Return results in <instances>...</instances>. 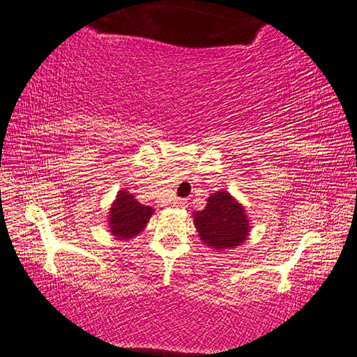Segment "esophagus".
Here are the masks:
<instances>
[{"instance_id":"obj_1","label":"esophagus","mask_w":357,"mask_h":357,"mask_svg":"<svg viewBox=\"0 0 357 357\" xmlns=\"http://www.w3.org/2000/svg\"><path fill=\"white\" fill-rule=\"evenodd\" d=\"M174 204L177 206V207H180V209H185V207L188 206V201H186V199H182V197H178V199H175Z\"/></svg>"}]
</instances>
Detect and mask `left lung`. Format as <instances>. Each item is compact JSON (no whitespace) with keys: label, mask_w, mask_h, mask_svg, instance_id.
<instances>
[{"label":"left lung","mask_w":357,"mask_h":357,"mask_svg":"<svg viewBox=\"0 0 357 357\" xmlns=\"http://www.w3.org/2000/svg\"><path fill=\"white\" fill-rule=\"evenodd\" d=\"M196 231L202 243L213 250H229L248 241L250 220L244 206L220 190L207 197L202 211L193 212Z\"/></svg>","instance_id":"1"}]
</instances>
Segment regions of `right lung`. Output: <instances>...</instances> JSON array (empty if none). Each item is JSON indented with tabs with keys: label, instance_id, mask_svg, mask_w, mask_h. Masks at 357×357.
Listing matches in <instances>:
<instances>
[{
	"label": "right lung",
	"instance_id": "1",
	"mask_svg": "<svg viewBox=\"0 0 357 357\" xmlns=\"http://www.w3.org/2000/svg\"><path fill=\"white\" fill-rule=\"evenodd\" d=\"M155 209L140 204L128 190L118 191L108 211V229L114 239L129 241L144 231Z\"/></svg>",
	"mask_w": 357,
	"mask_h": 357
}]
</instances>
